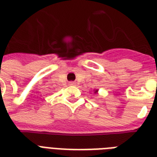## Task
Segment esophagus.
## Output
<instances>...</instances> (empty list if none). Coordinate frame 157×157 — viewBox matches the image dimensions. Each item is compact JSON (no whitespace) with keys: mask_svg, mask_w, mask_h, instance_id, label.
<instances>
[{"mask_svg":"<svg viewBox=\"0 0 157 157\" xmlns=\"http://www.w3.org/2000/svg\"><path fill=\"white\" fill-rule=\"evenodd\" d=\"M70 85H71V86H75V85H76V83H75L74 81H71V82H70Z\"/></svg>","mask_w":157,"mask_h":157,"instance_id":"1","label":"esophagus"}]
</instances>
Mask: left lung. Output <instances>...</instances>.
<instances>
[{
  "mask_svg": "<svg viewBox=\"0 0 157 157\" xmlns=\"http://www.w3.org/2000/svg\"><path fill=\"white\" fill-rule=\"evenodd\" d=\"M98 90H94V93L98 94Z\"/></svg>",
  "mask_w": 157,
  "mask_h": 157,
  "instance_id": "obj_1",
  "label": "left lung"
}]
</instances>
